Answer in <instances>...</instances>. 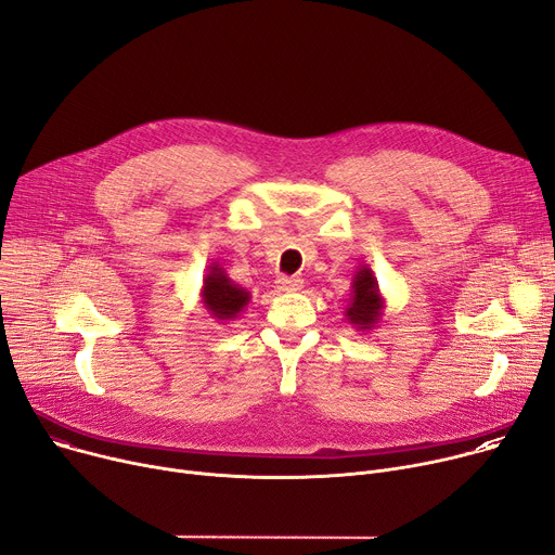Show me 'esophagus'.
I'll return each instance as SVG.
<instances>
[{
  "label": "esophagus",
  "mask_w": 555,
  "mask_h": 555,
  "mask_svg": "<svg viewBox=\"0 0 555 555\" xmlns=\"http://www.w3.org/2000/svg\"><path fill=\"white\" fill-rule=\"evenodd\" d=\"M304 287V281L296 279V276H279L276 279V289L279 292H298Z\"/></svg>",
  "instance_id": "obj_1"
}]
</instances>
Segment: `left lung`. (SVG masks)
I'll list each match as a JSON object with an SVG mask.
<instances>
[{
	"label": "left lung",
	"mask_w": 555,
	"mask_h": 555,
	"mask_svg": "<svg viewBox=\"0 0 555 555\" xmlns=\"http://www.w3.org/2000/svg\"><path fill=\"white\" fill-rule=\"evenodd\" d=\"M383 310L385 298L378 289V281L372 268L363 263L357 268L354 279H351V296L345 308V319L359 332H372L380 323Z\"/></svg>",
	"instance_id": "8db88e82"
}]
</instances>
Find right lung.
Wrapping results in <instances>:
<instances>
[{
    "label": "right lung",
    "instance_id": "add662e5",
    "mask_svg": "<svg viewBox=\"0 0 555 555\" xmlns=\"http://www.w3.org/2000/svg\"><path fill=\"white\" fill-rule=\"evenodd\" d=\"M249 292L236 285L228 274L225 268L219 263L208 266V274L204 276V287H201V304L208 310L210 319L221 323L234 321L245 306L249 304Z\"/></svg>",
    "mask_w": 555,
    "mask_h": 555
}]
</instances>
